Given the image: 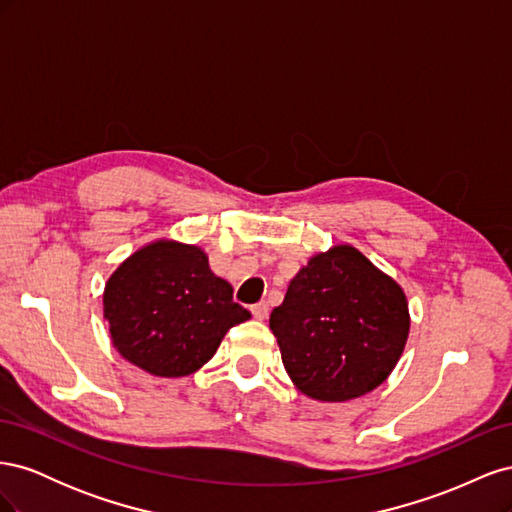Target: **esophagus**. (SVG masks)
I'll return each instance as SVG.
<instances>
[{
    "label": "esophagus",
    "mask_w": 512,
    "mask_h": 512,
    "mask_svg": "<svg viewBox=\"0 0 512 512\" xmlns=\"http://www.w3.org/2000/svg\"><path fill=\"white\" fill-rule=\"evenodd\" d=\"M252 314H254L256 320H265L269 316V305L265 301L252 305Z\"/></svg>",
    "instance_id": "esophagus-1"
}]
</instances>
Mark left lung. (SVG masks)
Returning a JSON list of instances; mask_svg holds the SVG:
<instances>
[{
    "mask_svg": "<svg viewBox=\"0 0 512 512\" xmlns=\"http://www.w3.org/2000/svg\"><path fill=\"white\" fill-rule=\"evenodd\" d=\"M269 327L297 389L318 401H350L391 376L410 333L401 286L352 245L309 258L292 277Z\"/></svg>",
    "mask_w": 512,
    "mask_h": 512,
    "instance_id": "8db88e82",
    "label": "left lung"
}]
</instances>
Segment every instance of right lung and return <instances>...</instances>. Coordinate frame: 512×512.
Returning a JSON list of instances; mask_svg holds the SVG:
<instances>
[{
	"label": "right lung",
	"mask_w": 512,
	"mask_h": 512,
	"mask_svg": "<svg viewBox=\"0 0 512 512\" xmlns=\"http://www.w3.org/2000/svg\"><path fill=\"white\" fill-rule=\"evenodd\" d=\"M102 303L117 352L160 378L194 374L230 327L252 318L198 245L170 239L123 260L108 277Z\"/></svg>",
	"instance_id": "1"
}]
</instances>
